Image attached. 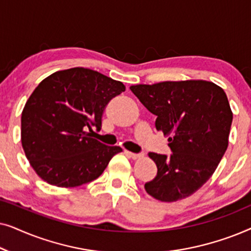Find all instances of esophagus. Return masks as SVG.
I'll return each instance as SVG.
<instances>
[{"mask_svg":"<svg viewBox=\"0 0 251 251\" xmlns=\"http://www.w3.org/2000/svg\"><path fill=\"white\" fill-rule=\"evenodd\" d=\"M126 154L128 156L131 157L133 160H137V159H140V157L143 156V154H137V153H132V152H129V151H126Z\"/></svg>","mask_w":251,"mask_h":251,"instance_id":"esophagus-1","label":"esophagus"}]
</instances>
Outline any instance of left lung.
<instances>
[{
	"label": "left lung",
	"instance_id": "1",
	"mask_svg": "<svg viewBox=\"0 0 251 251\" xmlns=\"http://www.w3.org/2000/svg\"><path fill=\"white\" fill-rule=\"evenodd\" d=\"M156 115L155 126L168 137L170 156L149 153L156 177L145 184L151 197L175 202L207 183L228 146L233 113L225 91L204 80L166 81L130 87Z\"/></svg>",
	"mask_w": 251,
	"mask_h": 251
}]
</instances>
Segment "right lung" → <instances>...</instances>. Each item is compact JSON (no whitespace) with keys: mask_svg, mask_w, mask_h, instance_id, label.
Returning <instances> with one entry per match:
<instances>
[{"mask_svg":"<svg viewBox=\"0 0 251 251\" xmlns=\"http://www.w3.org/2000/svg\"><path fill=\"white\" fill-rule=\"evenodd\" d=\"M125 90L122 82L83 67L44 78L22 113V145L37 176L58 187L100 176L122 149L104 145L87 130H100L105 107Z\"/></svg>","mask_w":251,"mask_h":251,"instance_id":"right-lung-1","label":"right lung"}]
</instances>
